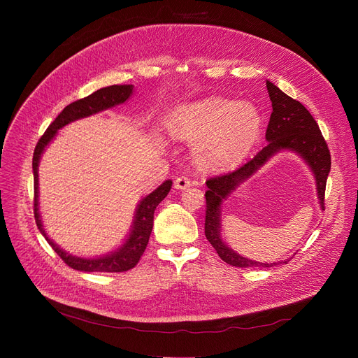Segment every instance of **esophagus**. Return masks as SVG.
<instances>
[{
  "label": "esophagus",
  "instance_id": "esophagus-1",
  "mask_svg": "<svg viewBox=\"0 0 358 358\" xmlns=\"http://www.w3.org/2000/svg\"><path fill=\"white\" fill-rule=\"evenodd\" d=\"M174 187L177 190H185L189 189V187H192V181L187 177H177L174 180Z\"/></svg>",
  "mask_w": 358,
  "mask_h": 358
}]
</instances>
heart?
I'll return each mask as SVG.
<instances>
[{"instance_id":"obj_1","label":"heart","mask_w":358,"mask_h":358,"mask_svg":"<svg viewBox=\"0 0 358 358\" xmlns=\"http://www.w3.org/2000/svg\"><path fill=\"white\" fill-rule=\"evenodd\" d=\"M173 136L196 142V164L206 171H229L238 166L257 143L262 116L248 100L209 97L174 108L168 122Z\"/></svg>"}]
</instances>
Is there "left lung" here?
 <instances>
[{
    "label": "left lung",
    "instance_id": "8db88e82",
    "mask_svg": "<svg viewBox=\"0 0 358 358\" xmlns=\"http://www.w3.org/2000/svg\"><path fill=\"white\" fill-rule=\"evenodd\" d=\"M267 90L273 106L266 131L267 145L252 159L235 169V171L206 181L208 192H206L204 235L212 243L219 257L235 267H274L278 264H287V261L290 259L270 262V264L268 262L254 261L235 252L222 239L223 201L228 200V197H231V194L242 182L251 178L261 166H264L278 152L289 150V152L296 154L305 161L316 182L319 206H321L322 210L325 209L324 199L328 174L331 171V155L321 130H319L317 123L302 103L289 97L287 94H285L268 80Z\"/></svg>",
    "mask_w": 358,
    "mask_h": 358
}]
</instances>
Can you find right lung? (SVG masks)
<instances>
[{
    "instance_id": "obj_1",
    "label": "right lung",
    "mask_w": 358,
    "mask_h": 358,
    "mask_svg": "<svg viewBox=\"0 0 358 358\" xmlns=\"http://www.w3.org/2000/svg\"><path fill=\"white\" fill-rule=\"evenodd\" d=\"M134 85L124 84V85H110L97 90L96 92L90 94L88 97L81 99L71 103L66 106L61 115L56 117L50 126L46 129L45 135L37 142L33 154V177H34V219L37 229L45 236V239L49 242V245L55 250L66 264L78 271H103V273H122L134 268L138 261L141 259L142 254L146 250L148 241L152 232L154 227V213L157 206L166 197V194L171 190L173 181L165 180L161 185H158L154 192H150L148 196H145L136 206L134 222H131V227L129 231V235L123 241L122 245L104 255L85 258V257H77L66 252L62 250L58 243H55L46 234V229L43 227L42 216L39 212V164L43 152L49 143L58 135V130L64 126L80 120L84 117H90L92 115H97L100 111L108 110L116 107L119 104L126 103L131 94H134Z\"/></svg>"
}]
</instances>
